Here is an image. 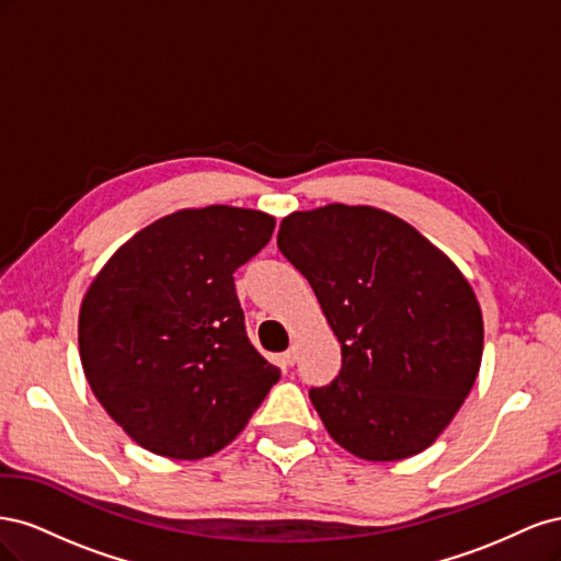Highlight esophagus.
I'll return each instance as SVG.
<instances>
[{"instance_id": "obj_1", "label": "esophagus", "mask_w": 561, "mask_h": 561, "mask_svg": "<svg viewBox=\"0 0 561 561\" xmlns=\"http://www.w3.org/2000/svg\"><path fill=\"white\" fill-rule=\"evenodd\" d=\"M295 360H297V348L293 346V348H287V351L283 353V363H285L287 367H293Z\"/></svg>"}]
</instances>
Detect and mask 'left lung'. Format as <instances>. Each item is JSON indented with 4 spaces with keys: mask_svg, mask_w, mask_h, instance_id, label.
<instances>
[{
    "mask_svg": "<svg viewBox=\"0 0 561 561\" xmlns=\"http://www.w3.org/2000/svg\"><path fill=\"white\" fill-rule=\"evenodd\" d=\"M278 248L342 344V371L309 390L330 437L365 461L428 449L482 363V309L461 268L398 215L346 203L283 217Z\"/></svg>",
    "mask_w": 561,
    "mask_h": 561,
    "instance_id": "obj_1",
    "label": "left lung"
}]
</instances>
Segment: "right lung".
Segmentation results:
<instances>
[{"instance_id": "obj_1", "label": "right lung", "mask_w": 561, "mask_h": 561, "mask_svg": "<svg viewBox=\"0 0 561 561\" xmlns=\"http://www.w3.org/2000/svg\"><path fill=\"white\" fill-rule=\"evenodd\" d=\"M274 227L236 206L171 213L130 236L83 295V375L147 451L198 461L225 449L280 379L250 344L233 285Z\"/></svg>"}]
</instances>
